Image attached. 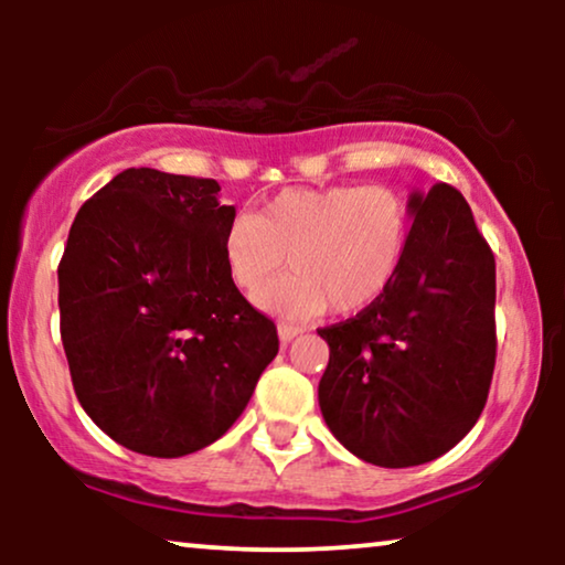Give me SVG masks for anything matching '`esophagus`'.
I'll list each match as a JSON object with an SVG mask.
<instances>
[{"instance_id": "1", "label": "esophagus", "mask_w": 565, "mask_h": 565, "mask_svg": "<svg viewBox=\"0 0 565 565\" xmlns=\"http://www.w3.org/2000/svg\"><path fill=\"white\" fill-rule=\"evenodd\" d=\"M300 327H292V323H280V327H277V337H280V344L285 347V344H290L292 339H296L298 334H300Z\"/></svg>"}]
</instances>
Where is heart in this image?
Wrapping results in <instances>:
<instances>
[{
  "label": "heart",
  "instance_id": "heart-1",
  "mask_svg": "<svg viewBox=\"0 0 565 565\" xmlns=\"http://www.w3.org/2000/svg\"><path fill=\"white\" fill-rule=\"evenodd\" d=\"M414 236L408 200L385 184H334L277 192L257 215H236L221 254L231 282L257 298L289 257L294 273L257 303L282 319L350 316L381 300Z\"/></svg>",
  "mask_w": 565,
  "mask_h": 565
}]
</instances>
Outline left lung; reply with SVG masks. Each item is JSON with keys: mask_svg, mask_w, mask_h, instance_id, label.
<instances>
[{"mask_svg": "<svg viewBox=\"0 0 565 565\" xmlns=\"http://www.w3.org/2000/svg\"><path fill=\"white\" fill-rule=\"evenodd\" d=\"M414 236L373 306L319 329L323 422L360 460L422 466L473 429L497 365V262L466 198L439 182L408 198Z\"/></svg>", "mask_w": 565, "mask_h": 565, "instance_id": "left-lung-1", "label": "left lung"}]
</instances>
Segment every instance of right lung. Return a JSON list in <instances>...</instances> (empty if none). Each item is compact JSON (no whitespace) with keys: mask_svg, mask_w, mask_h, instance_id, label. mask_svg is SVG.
I'll return each mask as SVG.
<instances>
[{"mask_svg":"<svg viewBox=\"0 0 565 565\" xmlns=\"http://www.w3.org/2000/svg\"><path fill=\"white\" fill-rule=\"evenodd\" d=\"M203 177L126 169L79 207L58 265L76 398L128 450L182 458L226 435L277 354L223 265L236 218Z\"/></svg>","mask_w":565,"mask_h":565,"instance_id":"add662e5","label":"right lung"}]
</instances>
